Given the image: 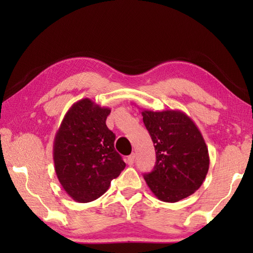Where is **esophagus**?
<instances>
[{"instance_id": "obj_1", "label": "esophagus", "mask_w": 253, "mask_h": 253, "mask_svg": "<svg viewBox=\"0 0 253 253\" xmlns=\"http://www.w3.org/2000/svg\"><path fill=\"white\" fill-rule=\"evenodd\" d=\"M134 162H135V154L132 153L127 157V163H128V165H132L134 164Z\"/></svg>"}]
</instances>
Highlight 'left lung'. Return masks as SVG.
Wrapping results in <instances>:
<instances>
[{"label":"left lung","mask_w":253,"mask_h":253,"mask_svg":"<svg viewBox=\"0 0 253 253\" xmlns=\"http://www.w3.org/2000/svg\"><path fill=\"white\" fill-rule=\"evenodd\" d=\"M152 137L156 164L145 181L158 200L174 203L199 190L207 176L210 157L195 123L181 110L142 111Z\"/></svg>","instance_id":"8db88e82"}]
</instances>
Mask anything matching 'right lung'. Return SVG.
<instances>
[{
    "label": "right lung",
    "mask_w": 253,
    "mask_h": 253,
    "mask_svg": "<svg viewBox=\"0 0 253 253\" xmlns=\"http://www.w3.org/2000/svg\"><path fill=\"white\" fill-rule=\"evenodd\" d=\"M109 114L108 107L84 98L70 107L55 134V174L76 202L100 198L126 166L114 146L116 136L106 125Z\"/></svg>",
    "instance_id": "right-lung-1"
}]
</instances>
